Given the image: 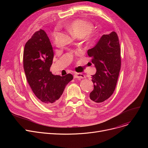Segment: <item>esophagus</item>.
Masks as SVG:
<instances>
[{
    "label": "esophagus",
    "instance_id": "34e87169",
    "mask_svg": "<svg viewBox=\"0 0 148 148\" xmlns=\"http://www.w3.org/2000/svg\"><path fill=\"white\" fill-rule=\"evenodd\" d=\"M74 77L75 79H84L86 76L82 73H75L74 74Z\"/></svg>",
    "mask_w": 148,
    "mask_h": 148
}]
</instances>
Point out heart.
Returning a JSON list of instances; mask_svg holds the SVG:
<instances>
[{
    "instance_id": "obj_1",
    "label": "heart",
    "mask_w": 148,
    "mask_h": 148,
    "mask_svg": "<svg viewBox=\"0 0 148 148\" xmlns=\"http://www.w3.org/2000/svg\"><path fill=\"white\" fill-rule=\"evenodd\" d=\"M65 27L73 36L78 38H83L86 36L87 38L90 36L94 27L92 23L89 21L82 19H77L68 23ZM56 33L57 32L55 31L54 32V36L56 35Z\"/></svg>"
}]
</instances>
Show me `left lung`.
I'll list each match as a JSON object with an SVG mask.
<instances>
[{"mask_svg": "<svg viewBox=\"0 0 148 148\" xmlns=\"http://www.w3.org/2000/svg\"><path fill=\"white\" fill-rule=\"evenodd\" d=\"M96 73L92 75L94 89L89 100L94 104L105 102L113 94L121 69V49L117 34L103 35L95 45L88 50Z\"/></svg>", "mask_w": 148, "mask_h": 148, "instance_id": "obj_1", "label": "left lung"}]
</instances>
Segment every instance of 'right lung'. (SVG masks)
Wrapping results in <instances>:
<instances>
[{
    "label": "right lung",
    "instance_id": "right-lung-1",
    "mask_svg": "<svg viewBox=\"0 0 148 148\" xmlns=\"http://www.w3.org/2000/svg\"><path fill=\"white\" fill-rule=\"evenodd\" d=\"M54 57L49 38L42 29L36 32L26 43L23 66L27 81L35 96L49 107L60 101L65 86L73 76L54 75L50 71Z\"/></svg>",
    "mask_w": 148,
    "mask_h": 148
}]
</instances>
